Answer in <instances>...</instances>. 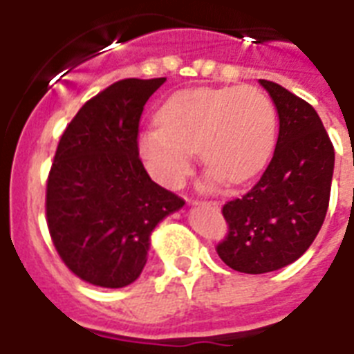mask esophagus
<instances>
[{
    "label": "esophagus",
    "mask_w": 354,
    "mask_h": 354,
    "mask_svg": "<svg viewBox=\"0 0 354 354\" xmlns=\"http://www.w3.org/2000/svg\"><path fill=\"white\" fill-rule=\"evenodd\" d=\"M193 204H198V202H195V200H193ZM205 204H207L209 207H212V209L220 207V204H218V202H205Z\"/></svg>",
    "instance_id": "34e87169"
}]
</instances>
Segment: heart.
I'll list each match as a JSON object with an SVG mask.
<instances>
[{
	"instance_id": "b5f03b06",
	"label": "heart",
	"mask_w": 354,
	"mask_h": 354,
	"mask_svg": "<svg viewBox=\"0 0 354 354\" xmlns=\"http://www.w3.org/2000/svg\"><path fill=\"white\" fill-rule=\"evenodd\" d=\"M277 140V109L253 86L195 88L175 93L161 109V124L140 136V152L156 179L179 186L193 150L209 179L237 184L266 167Z\"/></svg>"
}]
</instances>
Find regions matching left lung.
I'll return each instance as SVG.
<instances>
[{"label":"left lung","mask_w":354,"mask_h":354,"mask_svg":"<svg viewBox=\"0 0 354 354\" xmlns=\"http://www.w3.org/2000/svg\"><path fill=\"white\" fill-rule=\"evenodd\" d=\"M278 111L270 165L255 186L223 205L228 232L216 252L239 273L261 274L298 261L323 227L335 150L317 111L278 83L259 80Z\"/></svg>","instance_id":"8db88e82"}]
</instances>
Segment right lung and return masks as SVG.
Returning a JSON list of instances; mask_svg holds the SVG:
<instances>
[{"instance_id":"right-lung-1","label":"right lung","mask_w":354,"mask_h":354,"mask_svg":"<svg viewBox=\"0 0 354 354\" xmlns=\"http://www.w3.org/2000/svg\"><path fill=\"white\" fill-rule=\"evenodd\" d=\"M167 81L122 80L97 93L65 127L46 187V221L72 273L118 289L142 273L156 225L184 200L150 179L140 159L143 106Z\"/></svg>"}]
</instances>
